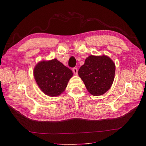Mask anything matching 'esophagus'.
Wrapping results in <instances>:
<instances>
[{"mask_svg": "<svg viewBox=\"0 0 146 146\" xmlns=\"http://www.w3.org/2000/svg\"><path fill=\"white\" fill-rule=\"evenodd\" d=\"M73 73H74V74H75V75H77V73H78V69H77V68H76V67L73 68Z\"/></svg>", "mask_w": 146, "mask_h": 146, "instance_id": "1", "label": "esophagus"}]
</instances>
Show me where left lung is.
Listing matches in <instances>:
<instances>
[{
    "mask_svg": "<svg viewBox=\"0 0 146 146\" xmlns=\"http://www.w3.org/2000/svg\"><path fill=\"white\" fill-rule=\"evenodd\" d=\"M115 66L107 56H90L80 67L78 75L87 90L93 95L104 94L112 85Z\"/></svg>",
    "mask_w": 146,
    "mask_h": 146,
    "instance_id": "8db88e82",
    "label": "left lung"
}]
</instances>
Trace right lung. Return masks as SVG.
I'll use <instances>...</instances> for the list:
<instances>
[{
    "label": "right lung",
    "instance_id": "1",
    "mask_svg": "<svg viewBox=\"0 0 146 146\" xmlns=\"http://www.w3.org/2000/svg\"><path fill=\"white\" fill-rule=\"evenodd\" d=\"M34 76L37 84L46 95L55 97L64 92L73 72L54 59L38 63L34 70Z\"/></svg>",
    "mask_w": 146,
    "mask_h": 146
}]
</instances>
